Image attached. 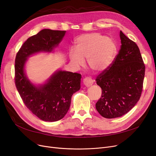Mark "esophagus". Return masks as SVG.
Wrapping results in <instances>:
<instances>
[{"label":"esophagus","instance_id":"34e87169","mask_svg":"<svg viewBox=\"0 0 156 156\" xmlns=\"http://www.w3.org/2000/svg\"><path fill=\"white\" fill-rule=\"evenodd\" d=\"M83 84H84V86L88 87L92 85L93 84V81L90 77H85L83 79Z\"/></svg>","mask_w":156,"mask_h":156}]
</instances>
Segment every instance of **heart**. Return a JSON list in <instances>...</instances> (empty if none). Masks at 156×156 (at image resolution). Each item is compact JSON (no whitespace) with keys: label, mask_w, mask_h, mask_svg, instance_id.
<instances>
[{"label":"heart","mask_w":156,"mask_h":156,"mask_svg":"<svg viewBox=\"0 0 156 156\" xmlns=\"http://www.w3.org/2000/svg\"><path fill=\"white\" fill-rule=\"evenodd\" d=\"M75 48L69 49L71 62L79 67L86 59L89 68L96 72H103L110 67L116 53L115 41L97 32L79 36L75 40Z\"/></svg>","instance_id":"1"}]
</instances>
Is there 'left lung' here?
<instances>
[{
	"mask_svg": "<svg viewBox=\"0 0 156 156\" xmlns=\"http://www.w3.org/2000/svg\"><path fill=\"white\" fill-rule=\"evenodd\" d=\"M121 47L111 66L97 77L101 96L96 103L98 112L106 119L128 112L142 93L145 65L139 47L120 31Z\"/></svg>",
	"mask_w": 156,
	"mask_h": 156,
	"instance_id": "obj_1",
	"label": "left lung"
}]
</instances>
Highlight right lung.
<instances>
[{
	"label": "right lung",
	"mask_w": 156,
	"mask_h": 156,
	"mask_svg": "<svg viewBox=\"0 0 156 156\" xmlns=\"http://www.w3.org/2000/svg\"><path fill=\"white\" fill-rule=\"evenodd\" d=\"M64 30L43 29L22 45L15 60V83L25 106L40 119L58 121L66 114L73 94L81 88V75L59 70L45 84L35 86L25 73L27 58L39 52H51L62 41Z\"/></svg>",
	"instance_id": "obj_1"
}]
</instances>
